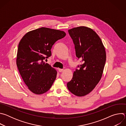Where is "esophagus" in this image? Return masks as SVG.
Segmentation results:
<instances>
[{
    "label": "esophagus",
    "mask_w": 126,
    "mask_h": 126,
    "mask_svg": "<svg viewBox=\"0 0 126 126\" xmlns=\"http://www.w3.org/2000/svg\"><path fill=\"white\" fill-rule=\"evenodd\" d=\"M63 69H58V71H59V72H63Z\"/></svg>",
    "instance_id": "obj_1"
}]
</instances>
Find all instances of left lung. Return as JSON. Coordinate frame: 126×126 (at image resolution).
<instances>
[{
	"mask_svg": "<svg viewBox=\"0 0 126 126\" xmlns=\"http://www.w3.org/2000/svg\"><path fill=\"white\" fill-rule=\"evenodd\" d=\"M68 32L75 45L76 57L83 63L74 72L67 86L72 93L82 97L90 93L101 79L106 60L105 48L98 35L90 28L80 26Z\"/></svg>",
	"mask_w": 126,
	"mask_h": 126,
	"instance_id": "left-lung-1",
	"label": "left lung"
}]
</instances>
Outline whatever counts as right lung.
Listing matches in <instances>:
<instances>
[{
  "instance_id": "add662e5",
  "label": "right lung",
  "mask_w": 126,
  "mask_h": 126,
  "mask_svg": "<svg viewBox=\"0 0 126 126\" xmlns=\"http://www.w3.org/2000/svg\"><path fill=\"white\" fill-rule=\"evenodd\" d=\"M66 35L63 31L41 27L25 34L18 47L16 65L29 90L40 95L48 91L56 79L57 71L44 62L51 49Z\"/></svg>"
}]
</instances>
